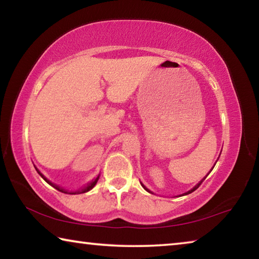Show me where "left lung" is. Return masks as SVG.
Returning <instances> with one entry per match:
<instances>
[{
    "mask_svg": "<svg viewBox=\"0 0 259 259\" xmlns=\"http://www.w3.org/2000/svg\"><path fill=\"white\" fill-rule=\"evenodd\" d=\"M209 174H210V171H209ZM209 174H208V175H209ZM208 175H207V176H208ZM207 176H205V177H207ZM205 177H204V178L202 179V181H201V182H200L199 184H196V185H195L194 187H193V188H192V190H190V191H188V192H186V193H184V194H183V195H187V194H190V193H192V192H194V191L196 190V188H198V187H199V186L201 185V183H202V182L204 181V179H205ZM140 184H142V183H140ZM142 186H143L144 188H145V190H146L147 192H150V193H152V192H151L150 190H148V188H146L145 186H144V185H143V184H142Z\"/></svg>",
    "mask_w": 259,
    "mask_h": 259,
    "instance_id": "left-lung-1",
    "label": "left lung"
}]
</instances>
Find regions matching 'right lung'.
<instances>
[{"label":"right lung","mask_w":259,"mask_h":259,"mask_svg":"<svg viewBox=\"0 0 259 259\" xmlns=\"http://www.w3.org/2000/svg\"><path fill=\"white\" fill-rule=\"evenodd\" d=\"M36 169V171H37V174L40 175V176L45 179V181L48 183V184H50V185L52 186V187H55L56 190H58L59 192H63V193H67V194H81V193H85V192H88V191H90V190H93L94 188V186L96 185V184H97V182H98V179H99V175L97 177H96L93 182H90L89 184H88L87 186H84V187H81L80 190H77V191H74V192H68V191H66V190H64V188H61L60 186H58V185H56V184H54V183H51L49 179H47L45 176H43V175L38 171V169L37 168H35Z\"/></svg>","instance_id":"add662e5"}]
</instances>
